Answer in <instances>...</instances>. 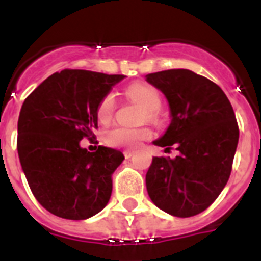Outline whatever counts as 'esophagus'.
<instances>
[{"label": "esophagus", "mask_w": 261, "mask_h": 261, "mask_svg": "<svg viewBox=\"0 0 261 261\" xmlns=\"http://www.w3.org/2000/svg\"><path fill=\"white\" fill-rule=\"evenodd\" d=\"M133 155V151H129V150H126V151H124V156H125L126 159L128 158H130V156Z\"/></svg>", "instance_id": "34e87169"}]
</instances>
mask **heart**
I'll list each match as a JSON object with an SVG mask.
<instances>
[{
    "label": "heart",
    "mask_w": 261,
    "mask_h": 261,
    "mask_svg": "<svg viewBox=\"0 0 261 261\" xmlns=\"http://www.w3.org/2000/svg\"><path fill=\"white\" fill-rule=\"evenodd\" d=\"M128 98L135 102L140 103L146 111V116L149 120L156 117V112L162 106V96L154 86L136 82L129 85L125 90ZM116 100L114 94H107L103 96L96 107V117L100 123H110L114 116ZM150 136V132L146 129H132V128H114L108 130L105 136V140L108 145L115 147H125V149H135L140 146L144 140Z\"/></svg>",
    "instance_id": "obj_1"
}]
</instances>
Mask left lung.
Masks as SVG:
<instances>
[{"instance_id": "obj_1", "label": "left lung", "mask_w": 261, "mask_h": 261, "mask_svg": "<svg viewBox=\"0 0 261 261\" xmlns=\"http://www.w3.org/2000/svg\"><path fill=\"white\" fill-rule=\"evenodd\" d=\"M165 94L171 121L154 145L179 155L153 156L146 172L151 201L175 217H192L211 206L231 172L239 129L234 110L218 85L188 69L147 74Z\"/></svg>"}]
</instances>
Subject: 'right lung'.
<instances>
[{
	"label": "right lung",
	"instance_id": "add662e5",
	"mask_svg": "<svg viewBox=\"0 0 261 261\" xmlns=\"http://www.w3.org/2000/svg\"><path fill=\"white\" fill-rule=\"evenodd\" d=\"M125 75L65 69L53 73L23 102L18 119V155L32 193L43 208L65 220H87L112 192L111 175L121 151L80 145L98 129L96 107Z\"/></svg>",
	"mask_w": 261,
	"mask_h": 261
}]
</instances>
